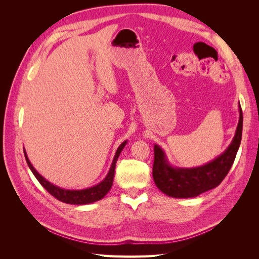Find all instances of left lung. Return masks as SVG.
I'll list each match as a JSON object with an SVG mask.
<instances>
[{
    "mask_svg": "<svg viewBox=\"0 0 259 259\" xmlns=\"http://www.w3.org/2000/svg\"><path fill=\"white\" fill-rule=\"evenodd\" d=\"M243 115L239 103V122L236 134L228 148L217 158L201 166L177 167L169 163L166 153L154 145L153 180L159 189L168 197L187 199L214 189L228 174L236 159L242 138Z\"/></svg>",
    "mask_w": 259,
    "mask_h": 259,
    "instance_id": "left-lung-1",
    "label": "left lung"
}]
</instances>
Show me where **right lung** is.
<instances>
[{"mask_svg": "<svg viewBox=\"0 0 259 259\" xmlns=\"http://www.w3.org/2000/svg\"><path fill=\"white\" fill-rule=\"evenodd\" d=\"M127 144V140L123 142L119 148L116 149V152L114 154V158L112 160L111 166L109 168L108 174L106 177L101 180L100 183L97 185L90 187V188H85V189H79V190H71V189H64V188H60L56 185H54L50 183L48 179H45L41 174L37 173V170L33 167L32 164H31L27 152L23 148V152H25L26 156V161L28 163V166L32 171L35 178L38 180L40 183L48 192H50L53 197L56 198L57 200L67 203V204H74V205H84V204H91V203H94L96 201H99L103 199L105 195L109 192V190L111 189L112 184H113V177H114V169H115V164L117 161V158L120 156V153L122 152L123 148L125 145Z\"/></svg>", "mask_w": 259, "mask_h": 259, "instance_id": "add662e5", "label": "right lung"}]
</instances>
